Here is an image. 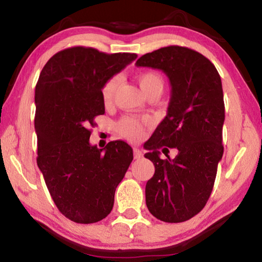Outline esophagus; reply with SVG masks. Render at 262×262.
I'll return each mask as SVG.
<instances>
[{"label": "esophagus", "mask_w": 262, "mask_h": 262, "mask_svg": "<svg viewBox=\"0 0 262 262\" xmlns=\"http://www.w3.org/2000/svg\"><path fill=\"white\" fill-rule=\"evenodd\" d=\"M143 156V152H142V150L139 148H134V158L135 159H139Z\"/></svg>", "instance_id": "esophagus-1"}]
</instances>
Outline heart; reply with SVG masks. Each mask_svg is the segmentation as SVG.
I'll list each match as a JSON object with an SVG mask.
<instances>
[{"mask_svg": "<svg viewBox=\"0 0 262 262\" xmlns=\"http://www.w3.org/2000/svg\"><path fill=\"white\" fill-rule=\"evenodd\" d=\"M137 79H139L140 86L145 95H148L152 91H163L164 79L156 72L141 73ZM120 76L119 75H114V76L110 77L104 83V85L101 86L100 95L101 99H103L105 104H110L113 100L115 92H117L119 85H120ZM144 122L147 121H142L139 118L133 117V115H127V117H123L118 122L117 127L118 130L120 132V134L123 137H126V139L130 141H137L142 139V136H143Z\"/></svg>", "mask_w": 262, "mask_h": 262, "instance_id": "obj_1", "label": "heart"}]
</instances>
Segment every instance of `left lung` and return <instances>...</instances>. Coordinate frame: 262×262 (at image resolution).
<instances>
[{"label": "left lung", "instance_id": "left-lung-1", "mask_svg": "<svg viewBox=\"0 0 262 262\" xmlns=\"http://www.w3.org/2000/svg\"><path fill=\"white\" fill-rule=\"evenodd\" d=\"M137 67L164 72L170 79L167 114L144 144L155 165L145 186L149 211L163 222L180 223L199 214L214 187L223 156V89L215 66L196 51L167 46L142 55ZM177 148L174 159L168 149ZM168 157L160 158V150Z\"/></svg>", "mask_w": 262, "mask_h": 262}]
</instances>
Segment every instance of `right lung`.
Masks as SVG:
<instances>
[{
  "mask_svg": "<svg viewBox=\"0 0 262 262\" xmlns=\"http://www.w3.org/2000/svg\"><path fill=\"white\" fill-rule=\"evenodd\" d=\"M136 57L66 48L47 61L35 85L37 164L57 209L76 223H96L110 214L115 188L133 161L126 142L98 149L89 139L95 118L105 113L101 86Z\"/></svg>",
  "mask_w": 262,
  "mask_h": 262,
  "instance_id": "1",
  "label": "right lung"
}]
</instances>
